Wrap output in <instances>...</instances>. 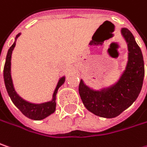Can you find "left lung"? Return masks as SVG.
Wrapping results in <instances>:
<instances>
[{
	"label": "left lung",
	"instance_id": "left-lung-1",
	"mask_svg": "<svg viewBox=\"0 0 147 147\" xmlns=\"http://www.w3.org/2000/svg\"><path fill=\"white\" fill-rule=\"evenodd\" d=\"M121 35L128 49V60L120 78L110 87L94 90L81 79L78 92L85 107L101 117L113 118L128 108L139 96L145 69L142 53L131 32L121 28Z\"/></svg>",
	"mask_w": 147,
	"mask_h": 147
}]
</instances>
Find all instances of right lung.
I'll list each match as a JSON object with an SVG mask.
<instances>
[{
    "label": "right lung",
    "mask_w": 147,
    "mask_h": 147,
    "mask_svg": "<svg viewBox=\"0 0 147 147\" xmlns=\"http://www.w3.org/2000/svg\"><path fill=\"white\" fill-rule=\"evenodd\" d=\"M20 35V33L16 35V40L14 42V44L10 47L8 52H7V55H6L3 71L4 81H5V88H6V91L8 92L13 103L26 117H27L28 118L32 119V120H42V119L47 117L48 116L55 113V107H56V102H55L56 94L58 92V89L65 82V77L63 76V77L59 78V80L57 84V86L55 88V92L53 93V98L51 101H49L46 102H42V103H33V102H30L28 101H26L25 99L20 97L18 93L15 90L13 82H12V78H11V55H12L13 49L16 46V39Z\"/></svg>",
    "instance_id": "right-lung-1"
}]
</instances>
